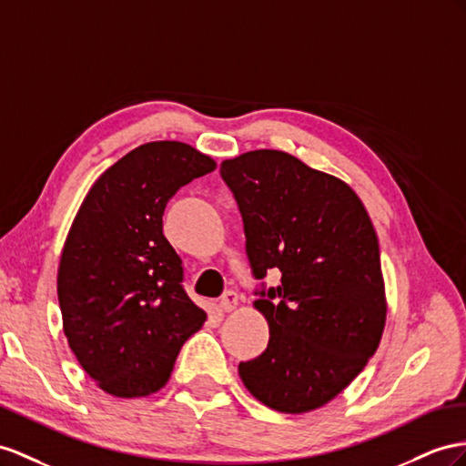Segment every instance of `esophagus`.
<instances>
[{
  "label": "esophagus",
  "instance_id": "1",
  "mask_svg": "<svg viewBox=\"0 0 466 466\" xmlns=\"http://www.w3.org/2000/svg\"><path fill=\"white\" fill-rule=\"evenodd\" d=\"M236 305H238V293L236 291H226L224 295H222V299H220V309L222 311H232V309H236Z\"/></svg>",
  "mask_w": 466,
  "mask_h": 466
}]
</instances>
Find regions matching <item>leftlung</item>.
<instances>
[{
	"label": "left lung",
	"mask_w": 466,
	"mask_h": 466,
	"mask_svg": "<svg viewBox=\"0 0 466 466\" xmlns=\"http://www.w3.org/2000/svg\"><path fill=\"white\" fill-rule=\"evenodd\" d=\"M240 208L254 301L268 349L238 372L249 393L281 413L320 408L372 358L386 323L378 236L362 200L340 178L289 153L258 149L222 161Z\"/></svg>",
	"instance_id": "left-lung-1"
}]
</instances>
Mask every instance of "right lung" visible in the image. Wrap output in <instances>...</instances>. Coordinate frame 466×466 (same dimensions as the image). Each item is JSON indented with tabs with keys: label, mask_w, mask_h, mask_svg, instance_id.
<instances>
[{
	"label": "right lung",
	"mask_w": 466,
	"mask_h": 466,
	"mask_svg": "<svg viewBox=\"0 0 466 466\" xmlns=\"http://www.w3.org/2000/svg\"><path fill=\"white\" fill-rule=\"evenodd\" d=\"M214 169L187 143H146L102 173L70 226L56 278L65 335L85 372L116 398L161 390L207 320L185 291L163 212L178 188Z\"/></svg>",
	"instance_id": "1"
}]
</instances>
